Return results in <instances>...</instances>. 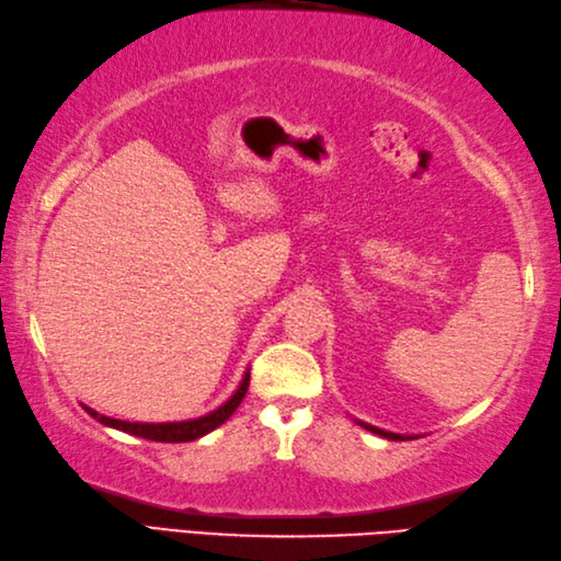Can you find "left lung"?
I'll return each instance as SVG.
<instances>
[{"label":"left lung","instance_id":"1","mask_svg":"<svg viewBox=\"0 0 561 561\" xmlns=\"http://www.w3.org/2000/svg\"><path fill=\"white\" fill-rule=\"evenodd\" d=\"M357 425H359V427H365V430H369V432H375V434H379V437H383V439H391V442L415 439V437H405V434H393V432H386V430H379V427H371V425H367V422H359V420H357Z\"/></svg>","mask_w":561,"mask_h":561}]
</instances>
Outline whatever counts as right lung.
I'll list each match as a JSON object with an SVG mask.
<instances>
[{"label":"right lung","mask_w":561,"mask_h":561,"mask_svg":"<svg viewBox=\"0 0 561 561\" xmlns=\"http://www.w3.org/2000/svg\"><path fill=\"white\" fill-rule=\"evenodd\" d=\"M247 389H249V369L244 371V379L240 383V389L234 391L220 408H216L214 413L202 415L196 420H184V422H127V420H115V417L101 415L98 410H93L89 405H83V410L105 427H115L119 432L134 434V437H141V439L178 444V442H194L198 437H204V434L214 432L216 427H220L222 422H226L234 413V410H238Z\"/></svg>","instance_id":"1"}]
</instances>
